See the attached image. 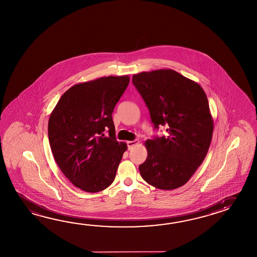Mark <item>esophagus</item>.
I'll use <instances>...</instances> for the list:
<instances>
[{
  "instance_id": "34e87169",
  "label": "esophagus",
  "mask_w": 257,
  "mask_h": 257,
  "mask_svg": "<svg viewBox=\"0 0 257 257\" xmlns=\"http://www.w3.org/2000/svg\"><path fill=\"white\" fill-rule=\"evenodd\" d=\"M137 144H138V141L137 140H134V141H128L127 142V146H128V149H132L135 146H137Z\"/></svg>"
}]
</instances>
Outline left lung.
Returning a JSON list of instances; mask_svg holds the SVG:
<instances>
[{
  "label": "left lung",
  "mask_w": 257,
  "mask_h": 257,
  "mask_svg": "<svg viewBox=\"0 0 257 257\" xmlns=\"http://www.w3.org/2000/svg\"><path fill=\"white\" fill-rule=\"evenodd\" d=\"M132 81L155 129L166 125L169 133L146 141L148 158L139 166L140 174L156 188H179L202 164L211 143L214 123L205 91L171 69L143 72Z\"/></svg>",
  "instance_id": "1"
}]
</instances>
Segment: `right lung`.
I'll return each mask as SVG.
<instances>
[{
  "instance_id": "1",
  "label": "right lung",
  "mask_w": 257,
  "mask_h": 257,
  "mask_svg": "<svg viewBox=\"0 0 257 257\" xmlns=\"http://www.w3.org/2000/svg\"><path fill=\"white\" fill-rule=\"evenodd\" d=\"M129 82L123 75L74 85L50 116L48 135L54 160L64 176L87 193L113 183L127 149L125 143L116 140L112 112Z\"/></svg>"
}]
</instances>
